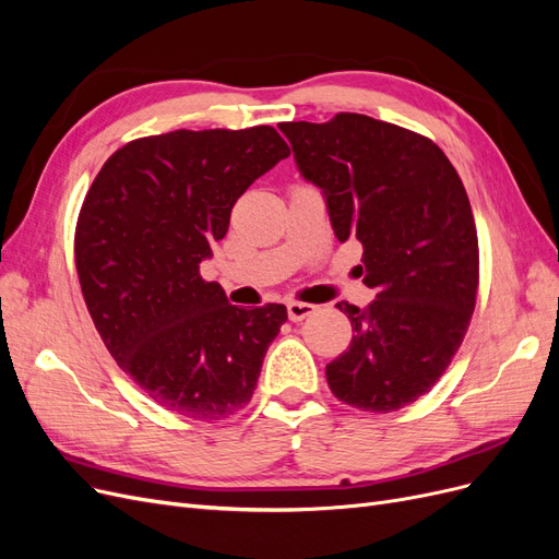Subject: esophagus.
I'll list each match as a JSON object with an SVG mask.
<instances>
[{
  "instance_id": "esophagus-1",
  "label": "esophagus",
  "mask_w": 559,
  "mask_h": 559,
  "mask_svg": "<svg viewBox=\"0 0 559 559\" xmlns=\"http://www.w3.org/2000/svg\"><path fill=\"white\" fill-rule=\"evenodd\" d=\"M286 312H289L292 321H300V319H306V317H310L314 312V306H310V302L292 300L289 306H286Z\"/></svg>"
}]
</instances>
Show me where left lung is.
Listing matches in <instances>:
<instances>
[{
	"instance_id": "obj_1",
	"label": "left lung",
	"mask_w": 559,
	"mask_h": 559,
	"mask_svg": "<svg viewBox=\"0 0 559 559\" xmlns=\"http://www.w3.org/2000/svg\"><path fill=\"white\" fill-rule=\"evenodd\" d=\"M302 179L326 200L335 238L359 240L376 300L326 366L352 408L392 413L438 382L460 349L478 292V233L464 183L431 140L364 114L280 123Z\"/></svg>"
}]
</instances>
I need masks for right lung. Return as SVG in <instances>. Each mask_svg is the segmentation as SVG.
<instances>
[{"instance_id": "right-lung-1", "label": "right lung", "mask_w": 559, "mask_h": 559, "mask_svg": "<svg viewBox=\"0 0 559 559\" xmlns=\"http://www.w3.org/2000/svg\"><path fill=\"white\" fill-rule=\"evenodd\" d=\"M286 156L270 126L154 134L118 148L83 200L74 257L88 312L116 364L167 411L224 419L257 389L286 308L230 306L200 263L238 198Z\"/></svg>"}]
</instances>
